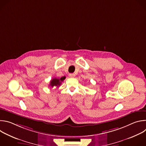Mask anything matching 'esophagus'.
Returning a JSON list of instances; mask_svg holds the SVG:
<instances>
[{
	"label": "esophagus",
	"instance_id": "esophagus-1",
	"mask_svg": "<svg viewBox=\"0 0 146 146\" xmlns=\"http://www.w3.org/2000/svg\"><path fill=\"white\" fill-rule=\"evenodd\" d=\"M69 77L70 78H74L75 77V74L73 73H70L69 74Z\"/></svg>",
	"mask_w": 146,
	"mask_h": 146
}]
</instances>
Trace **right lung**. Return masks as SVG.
<instances>
[{"mask_svg": "<svg viewBox=\"0 0 146 146\" xmlns=\"http://www.w3.org/2000/svg\"><path fill=\"white\" fill-rule=\"evenodd\" d=\"M65 79V77H62L60 78H54L52 79L50 81V84L49 86H51V87H58L60 86L61 82L63 81Z\"/></svg>", "mask_w": 146, "mask_h": 146, "instance_id": "obj_1", "label": "right lung"}]
</instances>
